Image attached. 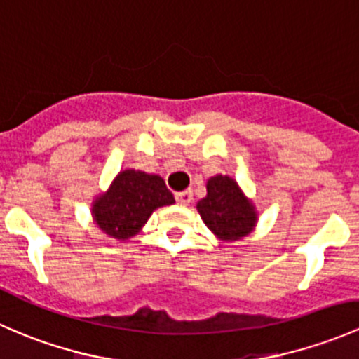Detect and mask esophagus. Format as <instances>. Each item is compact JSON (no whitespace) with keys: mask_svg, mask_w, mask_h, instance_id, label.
<instances>
[{"mask_svg":"<svg viewBox=\"0 0 359 359\" xmlns=\"http://www.w3.org/2000/svg\"><path fill=\"white\" fill-rule=\"evenodd\" d=\"M175 200L179 205H189V203L193 201V191L187 189V191H182V193H177Z\"/></svg>","mask_w":359,"mask_h":359,"instance_id":"1","label":"esophagus"}]
</instances>
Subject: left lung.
<instances>
[{"label": "left lung", "instance_id": "left-lung-1", "mask_svg": "<svg viewBox=\"0 0 359 359\" xmlns=\"http://www.w3.org/2000/svg\"><path fill=\"white\" fill-rule=\"evenodd\" d=\"M203 222L222 241H236L253 231L257 210L229 175L210 177L206 196L196 205Z\"/></svg>", "mask_w": 359, "mask_h": 359}]
</instances>
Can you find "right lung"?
I'll return each instance as SVG.
<instances>
[{"label":"right lung","instance_id":"add662e5","mask_svg":"<svg viewBox=\"0 0 359 359\" xmlns=\"http://www.w3.org/2000/svg\"><path fill=\"white\" fill-rule=\"evenodd\" d=\"M173 203V194L159 175L123 170L112 180L109 189L95 198L92 215L102 233L125 241L142 229L154 210Z\"/></svg>","mask_w":359,"mask_h":359}]
</instances>
